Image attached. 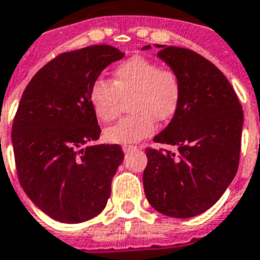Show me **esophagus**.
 <instances>
[{
  "label": "esophagus",
  "mask_w": 260,
  "mask_h": 260,
  "mask_svg": "<svg viewBox=\"0 0 260 260\" xmlns=\"http://www.w3.org/2000/svg\"><path fill=\"white\" fill-rule=\"evenodd\" d=\"M134 150H138V147L136 146H122V151L125 152V154L134 151Z\"/></svg>",
  "instance_id": "1"
}]
</instances>
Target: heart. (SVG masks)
<instances>
[{
    "label": "heart",
    "instance_id": "1",
    "mask_svg": "<svg viewBox=\"0 0 260 260\" xmlns=\"http://www.w3.org/2000/svg\"><path fill=\"white\" fill-rule=\"evenodd\" d=\"M183 95V83L173 69L161 68L155 61L134 55L113 69L112 82L98 77L91 83L88 102L101 121L116 118L121 98H129L131 116L106 128L109 143H135L155 129L156 121H166L176 114Z\"/></svg>",
    "mask_w": 260,
    "mask_h": 260
}]
</instances>
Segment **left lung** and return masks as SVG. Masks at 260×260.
<instances>
[{
  "instance_id": "left-lung-1",
  "label": "left lung",
  "mask_w": 260,
  "mask_h": 260,
  "mask_svg": "<svg viewBox=\"0 0 260 260\" xmlns=\"http://www.w3.org/2000/svg\"><path fill=\"white\" fill-rule=\"evenodd\" d=\"M156 47L178 73L183 95L169 125L154 138L177 152L146 150L144 193L158 213L191 218L209 210L235 178L244 114L231 83L209 59L189 49Z\"/></svg>"
}]
</instances>
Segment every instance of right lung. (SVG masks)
<instances>
[{"label":"right lung","mask_w":260,"mask_h":260,"mask_svg":"<svg viewBox=\"0 0 260 260\" xmlns=\"http://www.w3.org/2000/svg\"><path fill=\"white\" fill-rule=\"evenodd\" d=\"M122 57L109 45L62 53L35 73L20 99L12 126L20 185L55 221L84 222L108 203L124 152L118 144H88L101 135L88 90Z\"/></svg>","instance_id":"obj_1"}]
</instances>
